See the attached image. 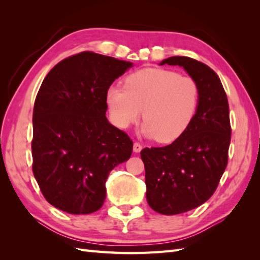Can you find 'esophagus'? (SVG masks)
I'll return each instance as SVG.
<instances>
[{
	"mask_svg": "<svg viewBox=\"0 0 260 260\" xmlns=\"http://www.w3.org/2000/svg\"><path fill=\"white\" fill-rule=\"evenodd\" d=\"M142 148H143V146H142V144H140L139 142H135V143H134L133 151H134L135 153H140V152L142 151Z\"/></svg>",
	"mask_w": 260,
	"mask_h": 260,
	"instance_id": "1",
	"label": "esophagus"
}]
</instances>
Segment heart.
Instances as JSON below:
<instances>
[{"label": "heart", "instance_id": "b5f03b06", "mask_svg": "<svg viewBox=\"0 0 260 260\" xmlns=\"http://www.w3.org/2000/svg\"><path fill=\"white\" fill-rule=\"evenodd\" d=\"M199 95L192 77L170 69L145 68L127 76L124 88L110 87L106 101L114 123L120 128L136 123L143 109V133L169 143L190 125Z\"/></svg>", "mask_w": 260, "mask_h": 260}]
</instances>
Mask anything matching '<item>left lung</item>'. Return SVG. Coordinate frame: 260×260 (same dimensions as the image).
Here are the masks:
<instances>
[{
    "instance_id": "8db88e82",
    "label": "left lung",
    "mask_w": 260,
    "mask_h": 260,
    "mask_svg": "<svg viewBox=\"0 0 260 260\" xmlns=\"http://www.w3.org/2000/svg\"><path fill=\"white\" fill-rule=\"evenodd\" d=\"M180 66L197 81L199 103L190 125L172 144L144 148L146 199L154 211L179 214L209 200L228 164L229 104L218 75L189 57L159 63Z\"/></svg>"
}]
</instances>
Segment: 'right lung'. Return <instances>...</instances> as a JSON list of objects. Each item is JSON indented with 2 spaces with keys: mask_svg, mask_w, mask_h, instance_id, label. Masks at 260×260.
Masks as SVG:
<instances>
[{
  "mask_svg": "<svg viewBox=\"0 0 260 260\" xmlns=\"http://www.w3.org/2000/svg\"><path fill=\"white\" fill-rule=\"evenodd\" d=\"M132 62L90 51L49 71L33 108L32 170L46 200L71 214L97 211L106 180L133 141L107 120L106 93Z\"/></svg>",
  "mask_w": 260,
  "mask_h": 260,
  "instance_id": "obj_1",
  "label": "right lung"
}]
</instances>
